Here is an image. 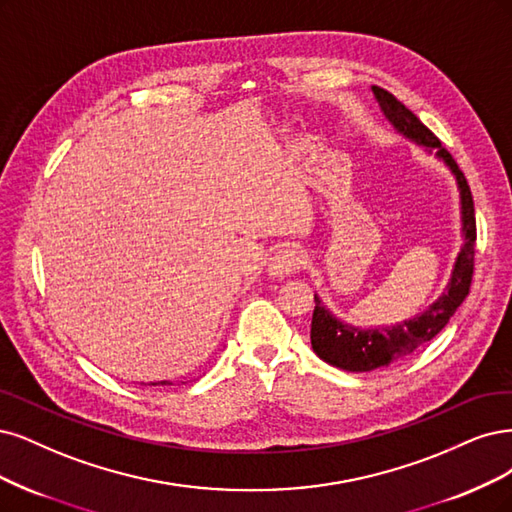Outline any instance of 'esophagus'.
Instances as JSON below:
<instances>
[{
  "label": "esophagus",
  "instance_id": "esophagus-1",
  "mask_svg": "<svg viewBox=\"0 0 512 512\" xmlns=\"http://www.w3.org/2000/svg\"><path fill=\"white\" fill-rule=\"evenodd\" d=\"M303 252H298L294 248H284L275 252L271 258H269V264H267V271L271 277H277V279H284L292 273H296L298 269L303 267Z\"/></svg>",
  "mask_w": 512,
  "mask_h": 512
}]
</instances>
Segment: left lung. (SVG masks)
Returning a JSON list of instances; mask_svg holds the SVG:
<instances>
[{
    "instance_id": "obj_1",
    "label": "left lung",
    "mask_w": 512,
    "mask_h": 512,
    "mask_svg": "<svg viewBox=\"0 0 512 512\" xmlns=\"http://www.w3.org/2000/svg\"><path fill=\"white\" fill-rule=\"evenodd\" d=\"M373 93L381 105L387 120L409 139H415L428 150H436V156L451 167L457 186H460L462 197V224H464V250L457 256L455 269L447 292L426 311L409 322H402L392 328L379 330H360L351 328L322 305L320 298L315 296V309L311 320V347L324 362L351 370V373H366L381 366L392 364L404 356H409L413 349L432 341L436 334L443 330L451 315L464 303L470 292L472 275H474V241H477V218H474V201L472 192L466 182V175L457 167L453 156L447 148H443L440 139L421 122L407 105L398 101L390 91L381 86H373Z\"/></svg>"
}]
</instances>
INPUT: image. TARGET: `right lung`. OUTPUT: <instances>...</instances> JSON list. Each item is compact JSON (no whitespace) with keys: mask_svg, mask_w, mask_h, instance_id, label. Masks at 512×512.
<instances>
[{"mask_svg":"<svg viewBox=\"0 0 512 512\" xmlns=\"http://www.w3.org/2000/svg\"><path fill=\"white\" fill-rule=\"evenodd\" d=\"M152 385H156V383H152ZM161 385H169V383H167V381H161Z\"/></svg>","mask_w":512,"mask_h":512,"instance_id":"1","label":"right lung"}]
</instances>
